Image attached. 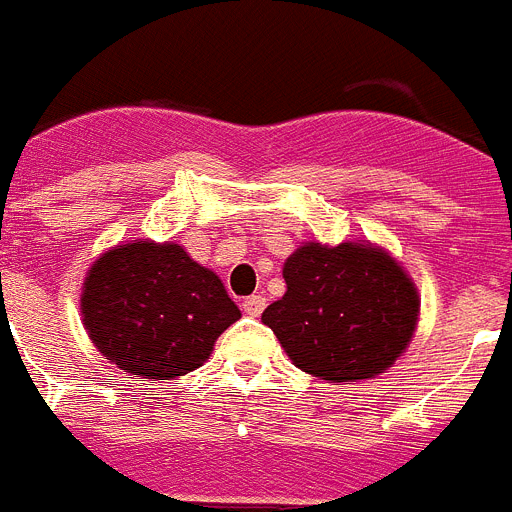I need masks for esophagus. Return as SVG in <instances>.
Wrapping results in <instances>:
<instances>
[{"mask_svg":"<svg viewBox=\"0 0 512 512\" xmlns=\"http://www.w3.org/2000/svg\"><path fill=\"white\" fill-rule=\"evenodd\" d=\"M243 312H246V315H251V318H259L261 312H264V307H266V297H261V295H251V297H246V300H243Z\"/></svg>","mask_w":512,"mask_h":512,"instance_id":"obj_1","label":"esophagus"}]
</instances>
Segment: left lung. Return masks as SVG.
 Wrapping results in <instances>:
<instances>
[{
  "label": "left lung",
  "instance_id": "obj_1",
  "mask_svg": "<svg viewBox=\"0 0 512 512\" xmlns=\"http://www.w3.org/2000/svg\"><path fill=\"white\" fill-rule=\"evenodd\" d=\"M287 292L261 320L302 372L325 382L382 374L418 325L413 279L372 243H305L284 261Z\"/></svg>",
  "mask_w": 512,
  "mask_h": 512
}]
</instances>
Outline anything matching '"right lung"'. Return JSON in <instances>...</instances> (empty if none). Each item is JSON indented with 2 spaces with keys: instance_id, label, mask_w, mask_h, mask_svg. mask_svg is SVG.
<instances>
[{
  "instance_id": "add662e5",
  "label": "right lung",
  "mask_w": 512,
  "mask_h": 512,
  "mask_svg": "<svg viewBox=\"0 0 512 512\" xmlns=\"http://www.w3.org/2000/svg\"><path fill=\"white\" fill-rule=\"evenodd\" d=\"M81 318L99 354L156 382L205 364L241 310L215 271L179 243L133 241L102 253L87 271Z\"/></svg>"
}]
</instances>
